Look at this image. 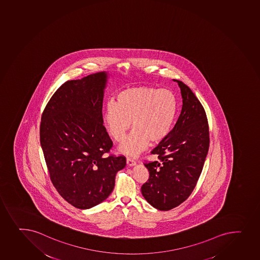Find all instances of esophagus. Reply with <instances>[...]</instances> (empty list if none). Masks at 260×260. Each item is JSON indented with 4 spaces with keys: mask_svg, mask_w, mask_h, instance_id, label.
<instances>
[{
    "mask_svg": "<svg viewBox=\"0 0 260 260\" xmlns=\"http://www.w3.org/2000/svg\"><path fill=\"white\" fill-rule=\"evenodd\" d=\"M126 164H127L128 166H134V165L136 164V161H135V160H134L133 158L127 157V158H126Z\"/></svg>",
    "mask_w": 260,
    "mask_h": 260,
    "instance_id": "34e87169",
    "label": "esophagus"
}]
</instances>
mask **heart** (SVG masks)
I'll list each match as a JSON object with an SVG mask.
<instances>
[{
    "label": "heart",
    "mask_w": 260,
    "mask_h": 260,
    "mask_svg": "<svg viewBox=\"0 0 260 260\" xmlns=\"http://www.w3.org/2000/svg\"><path fill=\"white\" fill-rule=\"evenodd\" d=\"M177 113V96L172 90L141 86L120 91L117 103L107 104L104 121L111 137L119 143L125 139L132 124L134 132L119 150L135 156L150 142L156 145L167 139Z\"/></svg>",
    "instance_id": "obj_1"
}]
</instances>
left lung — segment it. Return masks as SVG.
Returning a JSON list of instances; mask_svg holds the SVG:
<instances>
[{
	"mask_svg": "<svg viewBox=\"0 0 260 260\" xmlns=\"http://www.w3.org/2000/svg\"><path fill=\"white\" fill-rule=\"evenodd\" d=\"M174 80L181 88V115L167 139L151 151L158 160L144 164L150 176L141 191L146 201L159 211L177 207L191 195L210 145L204 107L187 85Z\"/></svg>",
	"mask_w": 260,
	"mask_h": 260,
	"instance_id": "left-lung-1",
	"label": "left lung"
}]
</instances>
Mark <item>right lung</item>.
I'll return each instance as SVG.
<instances>
[{
	"label": "right lung",
	"mask_w": 260,
	"mask_h": 260,
	"mask_svg": "<svg viewBox=\"0 0 260 260\" xmlns=\"http://www.w3.org/2000/svg\"><path fill=\"white\" fill-rule=\"evenodd\" d=\"M105 72L69 80L58 89L42 114L40 143L49 177L60 196L81 210L106 200L126 157L112 148L103 119Z\"/></svg>",
	"instance_id": "add662e5"
}]
</instances>
